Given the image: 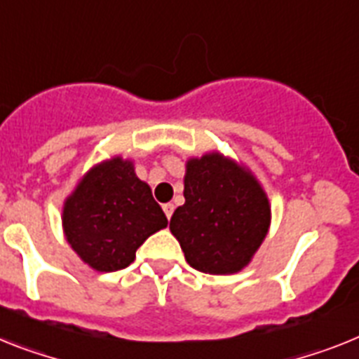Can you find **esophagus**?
<instances>
[{
	"label": "esophagus",
	"instance_id": "1",
	"mask_svg": "<svg viewBox=\"0 0 359 359\" xmlns=\"http://www.w3.org/2000/svg\"><path fill=\"white\" fill-rule=\"evenodd\" d=\"M162 210H164L165 217H168V219H171V215H173L175 206H173V204H171V203H168V204H164V206H162Z\"/></svg>",
	"mask_w": 359,
	"mask_h": 359
}]
</instances>
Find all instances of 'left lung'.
Here are the masks:
<instances>
[{
    "mask_svg": "<svg viewBox=\"0 0 359 359\" xmlns=\"http://www.w3.org/2000/svg\"><path fill=\"white\" fill-rule=\"evenodd\" d=\"M184 198L170 230L189 266L212 276L248 266L272 222L266 191L250 168L219 151L191 156L186 161Z\"/></svg>",
    "mask_w": 359,
    "mask_h": 359,
    "instance_id": "left-lung-1",
    "label": "left lung"
}]
</instances>
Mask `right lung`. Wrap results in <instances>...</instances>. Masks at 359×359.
I'll return each mask as SVG.
<instances>
[{"label":"right lung","mask_w":359,"mask_h":359,"mask_svg":"<svg viewBox=\"0 0 359 359\" xmlns=\"http://www.w3.org/2000/svg\"><path fill=\"white\" fill-rule=\"evenodd\" d=\"M168 226L135 162L114 155L82 175L63 201V236L96 272H116L135 261L138 246Z\"/></svg>","instance_id":"add662e5"}]
</instances>
